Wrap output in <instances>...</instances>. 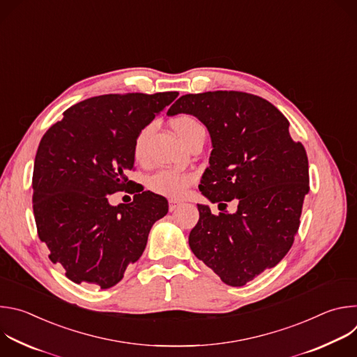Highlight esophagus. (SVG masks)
Here are the masks:
<instances>
[{"instance_id":"obj_1","label":"esophagus","mask_w":357,"mask_h":357,"mask_svg":"<svg viewBox=\"0 0 357 357\" xmlns=\"http://www.w3.org/2000/svg\"><path fill=\"white\" fill-rule=\"evenodd\" d=\"M181 206V203L176 200H169V212H175Z\"/></svg>"}]
</instances>
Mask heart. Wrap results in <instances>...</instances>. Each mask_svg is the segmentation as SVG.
<instances>
[{
  "mask_svg": "<svg viewBox=\"0 0 357 357\" xmlns=\"http://www.w3.org/2000/svg\"><path fill=\"white\" fill-rule=\"evenodd\" d=\"M172 128L181 137V139L186 144L196 132L205 130L203 126L190 116H181L172 120ZM154 126L148 124L145 126L135 137L132 145V154L137 161H142L146 155V144L148 138L152 134ZM195 182V175L192 172H182L176 169H161L157 174L151 175L146 181L148 188L158 195L171 197V199H181L186 189Z\"/></svg>",
  "mask_w": 357,
  "mask_h": 357,
  "instance_id": "heart-1",
  "label": "heart"
}]
</instances>
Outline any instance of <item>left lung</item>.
I'll return each instance as SVG.
<instances>
[{
    "instance_id": "1",
    "label": "left lung",
    "mask_w": 357,
    "mask_h": 357,
    "mask_svg": "<svg viewBox=\"0 0 357 357\" xmlns=\"http://www.w3.org/2000/svg\"><path fill=\"white\" fill-rule=\"evenodd\" d=\"M192 114L206 126L212 152L199 190L219 206L237 199L234 213L197 205L189 234L195 256L231 287L275 267L289 251L310 192L307 151L270 101L243 91L185 94L168 116Z\"/></svg>"
}]
</instances>
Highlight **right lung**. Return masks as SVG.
Listing matches in <instances>:
<instances>
[{
    "mask_svg": "<svg viewBox=\"0 0 357 357\" xmlns=\"http://www.w3.org/2000/svg\"><path fill=\"white\" fill-rule=\"evenodd\" d=\"M103 94L63 113L42 137L33 164L38 236L54 264L83 285L107 289L145 250L149 230L168 213L165 197L149 190L112 206L107 195L127 190L137 134L178 97Z\"/></svg>",
    "mask_w": 357,
    "mask_h": 357,
    "instance_id": "right-lung-1",
    "label": "right lung"
}]
</instances>
